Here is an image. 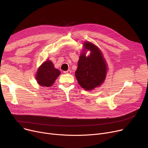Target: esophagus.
I'll return each instance as SVG.
<instances>
[{
  "mask_svg": "<svg viewBox=\"0 0 148 148\" xmlns=\"http://www.w3.org/2000/svg\"><path fill=\"white\" fill-rule=\"evenodd\" d=\"M64 73L65 74H71V71H70V70H68V71H64Z\"/></svg>",
  "mask_w": 148,
  "mask_h": 148,
  "instance_id": "obj_1",
  "label": "esophagus"
}]
</instances>
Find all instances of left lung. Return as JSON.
Here are the masks:
<instances>
[{"instance_id":"1","label":"left lung","mask_w":148,"mask_h":148,"mask_svg":"<svg viewBox=\"0 0 148 148\" xmlns=\"http://www.w3.org/2000/svg\"><path fill=\"white\" fill-rule=\"evenodd\" d=\"M83 49L78 61L75 75L79 84L86 90H92L101 85L106 78L107 64L101 50L94 44L83 42ZM91 51L86 56V52Z\"/></svg>"}]
</instances>
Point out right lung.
Masks as SVG:
<instances>
[{"label": "right lung", "mask_w": 148, "mask_h": 148, "mask_svg": "<svg viewBox=\"0 0 148 148\" xmlns=\"http://www.w3.org/2000/svg\"><path fill=\"white\" fill-rule=\"evenodd\" d=\"M60 74V71L54 68L53 62L47 60L38 68L35 78L40 86L50 87Z\"/></svg>", "instance_id": "obj_1"}]
</instances>
